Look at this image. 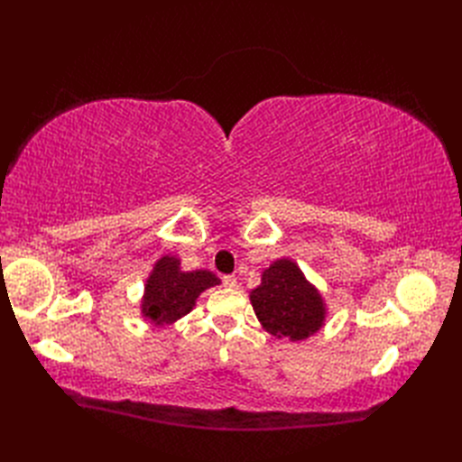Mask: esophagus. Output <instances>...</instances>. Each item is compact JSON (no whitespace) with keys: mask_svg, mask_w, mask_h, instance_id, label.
I'll list each match as a JSON object with an SVG mask.
<instances>
[{"mask_svg":"<svg viewBox=\"0 0 462 462\" xmlns=\"http://www.w3.org/2000/svg\"><path fill=\"white\" fill-rule=\"evenodd\" d=\"M223 285L229 287V289L236 287V277L235 275H223Z\"/></svg>","mask_w":462,"mask_h":462,"instance_id":"obj_1","label":"esophagus"}]
</instances>
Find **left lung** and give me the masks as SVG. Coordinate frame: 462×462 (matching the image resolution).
Masks as SVG:
<instances>
[{"instance_id":"obj_1","label":"left lung","mask_w":462,"mask_h":462,"mask_svg":"<svg viewBox=\"0 0 462 462\" xmlns=\"http://www.w3.org/2000/svg\"><path fill=\"white\" fill-rule=\"evenodd\" d=\"M262 328L277 339L304 341L326 321V302L291 258H279L262 272V283L250 291Z\"/></svg>"}]
</instances>
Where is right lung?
<instances>
[{
  "label": "right lung",
  "mask_w": 462,
  "mask_h": 462,
  "mask_svg": "<svg viewBox=\"0 0 462 462\" xmlns=\"http://www.w3.org/2000/svg\"><path fill=\"white\" fill-rule=\"evenodd\" d=\"M219 277L208 270L183 272L177 256H162L146 279L141 312L152 326H170L179 318L187 316L200 292L219 285Z\"/></svg>",
  "instance_id": "1"
}]
</instances>
